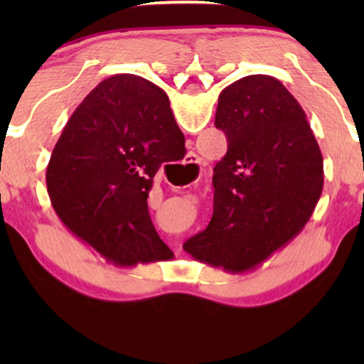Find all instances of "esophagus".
<instances>
[{"instance_id": "1", "label": "esophagus", "mask_w": 364, "mask_h": 364, "mask_svg": "<svg viewBox=\"0 0 364 364\" xmlns=\"http://www.w3.org/2000/svg\"><path fill=\"white\" fill-rule=\"evenodd\" d=\"M183 166H185V171L190 176L196 178L200 174V171H202V159L196 156V154H188Z\"/></svg>"}]
</instances>
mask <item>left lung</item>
Listing matches in <instances>:
<instances>
[{"label":"left lung","instance_id":"left-lung-1","mask_svg":"<svg viewBox=\"0 0 364 364\" xmlns=\"http://www.w3.org/2000/svg\"><path fill=\"white\" fill-rule=\"evenodd\" d=\"M215 127L228 152L214 168V214L185 252L241 272L308 223L323 190V157L299 102L277 78L250 75L220 92Z\"/></svg>","mask_w":364,"mask_h":364}]
</instances>
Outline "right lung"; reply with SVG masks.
<instances>
[{
    "mask_svg": "<svg viewBox=\"0 0 364 364\" xmlns=\"http://www.w3.org/2000/svg\"><path fill=\"white\" fill-rule=\"evenodd\" d=\"M185 152L169 97L136 75L106 78L63 129L46 171L61 223L118 265L164 258L147 196L162 162Z\"/></svg>",
    "mask_w": 364,
    "mask_h": 364,
    "instance_id": "obj_1",
    "label": "right lung"
}]
</instances>
